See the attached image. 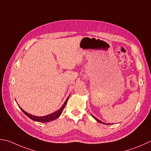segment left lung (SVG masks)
I'll return each instance as SVG.
<instances>
[{"label":"left lung","mask_w":151,"mask_h":151,"mask_svg":"<svg viewBox=\"0 0 151 151\" xmlns=\"http://www.w3.org/2000/svg\"><path fill=\"white\" fill-rule=\"evenodd\" d=\"M92 116H93V118H94V119H96V120L97 121V122H99V123H101V124H109V123H108V124H105V122H101V120H99V119H97V118H96L95 116H93V115H92Z\"/></svg>","instance_id":"left-lung-1"}]
</instances>
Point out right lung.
<instances>
[{"instance_id":"obj_1","label":"right lung","mask_w":151,"mask_h":151,"mask_svg":"<svg viewBox=\"0 0 151 151\" xmlns=\"http://www.w3.org/2000/svg\"><path fill=\"white\" fill-rule=\"evenodd\" d=\"M69 97H67L66 101H65V103H63V105L61 106L60 109H58V111H55L54 113L46 115V116H34V115H32V114H29L28 113H27L26 111H25L24 110H23V109H22L20 107H19V108L21 109V110L23 111V113H24L25 115H27V116L29 118V119H31V120H34V121H36V122H50V121H52L54 120L57 119L60 116V115L62 113V112H63V111L65 107L66 103L67 102L68 99H69Z\"/></svg>"}]
</instances>
